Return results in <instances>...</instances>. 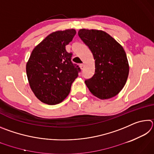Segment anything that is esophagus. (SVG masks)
<instances>
[{
    "instance_id": "1",
    "label": "esophagus",
    "mask_w": 154,
    "mask_h": 154,
    "mask_svg": "<svg viewBox=\"0 0 154 154\" xmlns=\"http://www.w3.org/2000/svg\"><path fill=\"white\" fill-rule=\"evenodd\" d=\"M79 66H80V68H81V69H84V66H85V65L83 64H80V65H79Z\"/></svg>"
}]
</instances>
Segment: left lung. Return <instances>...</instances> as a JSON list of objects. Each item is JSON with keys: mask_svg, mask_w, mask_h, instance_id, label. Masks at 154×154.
<instances>
[{"mask_svg": "<svg viewBox=\"0 0 154 154\" xmlns=\"http://www.w3.org/2000/svg\"><path fill=\"white\" fill-rule=\"evenodd\" d=\"M78 35L92 51L95 60L94 74L85 81L88 89L100 99L116 96L126 84L129 73L124 48L102 30L81 29Z\"/></svg>", "mask_w": 154, "mask_h": 154, "instance_id": "left-lung-1", "label": "left lung"}]
</instances>
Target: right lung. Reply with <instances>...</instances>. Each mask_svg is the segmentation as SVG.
I'll use <instances>...</instances> for the list:
<instances>
[{"label": "right lung", "mask_w": 154, "mask_h": 154, "mask_svg": "<svg viewBox=\"0 0 154 154\" xmlns=\"http://www.w3.org/2000/svg\"><path fill=\"white\" fill-rule=\"evenodd\" d=\"M76 31H56L36 46L26 64V74L31 90L38 100L56 105L66 98L80 68L71 61L72 54L66 45Z\"/></svg>", "instance_id": "1"}]
</instances>
